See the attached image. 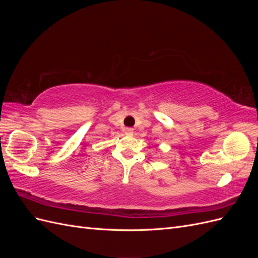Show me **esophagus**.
I'll use <instances>...</instances> for the list:
<instances>
[{"mask_svg": "<svg viewBox=\"0 0 258 258\" xmlns=\"http://www.w3.org/2000/svg\"><path fill=\"white\" fill-rule=\"evenodd\" d=\"M123 131H124V135H126V136L130 137V136L134 135V129H132V128H126Z\"/></svg>", "mask_w": 258, "mask_h": 258, "instance_id": "esophagus-1", "label": "esophagus"}]
</instances>
